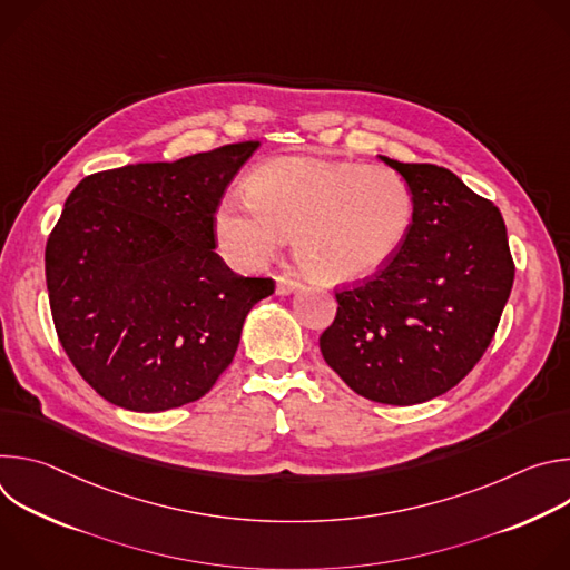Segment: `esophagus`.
Segmentation results:
<instances>
[{
	"mask_svg": "<svg viewBox=\"0 0 570 570\" xmlns=\"http://www.w3.org/2000/svg\"><path fill=\"white\" fill-rule=\"evenodd\" d=\"M302 284L297 282V279H291V277H277V293L279 295H288V293H293V291H297Z\"/></svg>",
	"mask_w": 570,
	"mask_h": 570,
	"instance_id": "esophagus-1",
	"label": "esophagus"
}]
</instances>
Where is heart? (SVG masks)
Instances as JSON below:
<instances>
[{
  "label": "heart",
  "instance_id": "1",
  "mask_svg": "<svg viewBox=\"0 0 570 570\" xmlns=\"http://www.w3.org/2000/svg\"><path fill=\"white\" fill-rule=\"evenodd\" d=\"M413 220L415 194L394 169L288 155L257 167L248 194L229 191L220 200L216 236L232 266L257 271L293 234L311 275L352 284L394 259Z\"/></svg>",
  "mask_w": 570,
  "mask_h": 570
}]
</instances>
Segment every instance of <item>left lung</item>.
<instances>
[{
	"label": "left lung",
	"mask_w": 570,
	"mask_h": 570,
	"mask_svg": "<svg viewBox=\"0 0 570 570\" xmlns=\"http://www.w3.org/2000/svg\"><path fill=\"white\" fill-rule=\"evenodd\" d=\"M415 194V220L374 277L336 291L320 336L327 365L361 396L413 405L458 385L490 347L514 284L499 207L435 165L383 157Z\"/></svg>",
	"instance_id": "obj_1"
}]
</instances>
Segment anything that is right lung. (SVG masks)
Instances as JSON below:
<instances>
[{"label":"right lung","mask_w":570,"mask_h":570,"mask_svg":"<svg viewBox=\"0 0 570 570\" xmlns=\"http://www.w3.org/2000/svg\"><path fill=\"white\" fill-rule=\"evenodd\" d=\"M259 141L86 176L47 238L58 341L106 401L180 409L232 363L243 320L275 293L214 253L220 198Z\"/></svg>","instance_id":"add662e5"}]
</instances>
